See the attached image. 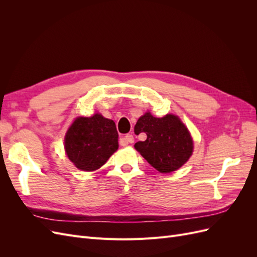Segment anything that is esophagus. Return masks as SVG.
I'll return each mask as SVG.
<instances>
[{"label":"esophagus","instance_id":"esophagus-1","mask_svg":"<svg viewBox=\"0 0 257 257\" xmlns=\"http://www.w3.org/2000/svg\"><path fill=\"white\" fill-rule=\"evenodd\" d=\"M134 143V136L132 134H126L121 139V145L126 146L127 144H133Z\"/></svg>","mask_w":257,"mask_h":257}]
</instances>
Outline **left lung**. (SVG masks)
I'll return each instance as SVG.
<instances>
[{
	"label": "left lung",
	"instance_id": "8db88e82",
	"mask_svg": "<svg viewBox=\"0 0 257 257\" xmlns=\"http://www.w3.org/2000/svg\"><path fill=\"white\" fill-rule=\"evenodd\" d=\"M135 134L145 133V142L135 144V149L160 173L167 174L180 168L193 152L189 130L174 114L155 118L150 112L138 119Z\"/></svg>",
	"mask_w": 257,
	"mask_h": 257
}]
</instances>
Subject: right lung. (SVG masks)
<instances>
[{"instance_id": "right-lung-1", "label": "right lung", "mask_w": 257, "mask_h": 257, "mask_svg": "<svg viewBox=\"0 0 257 257\" xmlns=\"http://www.w3.org/2000/svg\"><path fill=\"white\" fill-rule=\"evenodd\" d=\"M118 136L114 122L102 114L79 116L67 131L65 151L77 168L93 172L102 167L118 149Z\"/></svg>"}]
</instances>
